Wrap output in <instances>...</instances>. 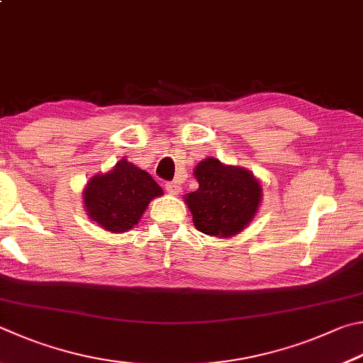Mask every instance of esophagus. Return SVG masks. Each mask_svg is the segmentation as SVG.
Here are the masks:
<instances>
[{"instance_id":"1","label":"esophagus","mask_w":363,"mask_h":363,"mask_svg":"<svg viewBox=\"0 0 363 363\" xmlns=\"http://www.w3.org/2000/svg\"><path fill=\"white\" fill-rule=\"evenodd\" d=\"M165 189H167L169 194H178L182 193V186L178 182H167L165 183Z\"/></svg>"}]
</instances>
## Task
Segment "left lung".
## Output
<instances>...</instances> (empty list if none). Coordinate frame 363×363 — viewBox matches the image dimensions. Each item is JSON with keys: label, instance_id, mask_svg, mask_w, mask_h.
<instances>
[{"label": "left lung", "instance_id": "obj_1", "mask_svg": "<svg viewBox=\"0 0 363 363\" xmlns=\"http://www.w3.org/2000/svg\"><path fill=\"white\" fill-rule=\"evenodd\" d=\"M199 188L186 194L196 230L208 236L230 238L244 230L255 217L262 186L249 170L228 167L207 157L196 165Z\"/></svg>", "mask_w": 363, "mask_h": 363}]
</instances>
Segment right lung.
<instances>
[{"label": "right lung", "mask_w": 363, "mask_h": 363, "mask_svg": "<svg viewBox=\"0 0 363 363\" xmlns=\"http://www.w3.org/2000/svg\"><path fill=\"white\" fill-rule=\"evenodd\" d=\"M162 194L152 177L135 165L119 161L110 174L94 177L84 191L89 217L111 233H125L138 223L152 198Z\"/></svg>", "instance_id": "add662e5"}]
</instances>
